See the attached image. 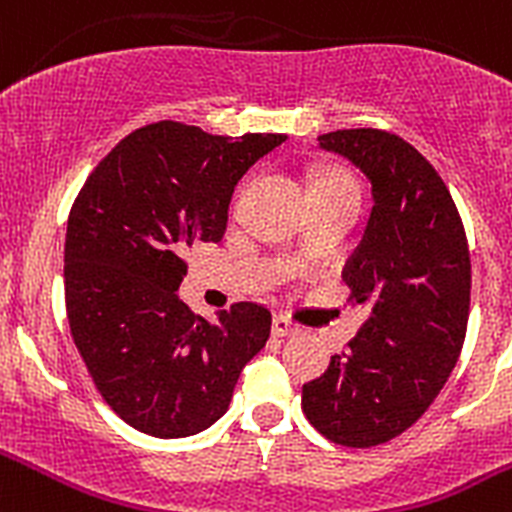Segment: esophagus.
Segmentation results:
<instances>
[{"label": "esophagus", "mask_w": 512, "mask_h": 512, "mask_svg": "<svg viewBox=\"0 0 512 512\" xmlns=\"http://www.w3.org/2000/svg\"><path fill=\"white\" fill-rule=\"evenodd\" d=\"M272 332H275L277 337H290V335H297V332H300V325H295L290 317L275 315L272 317Z\"/></svg>", "instance_id": "1"}]
</instances>
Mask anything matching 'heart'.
<instances>
[{
	"label": "heart",
	"mask_w": 512,
	"mask_h": 512,
	"mask_svg": "<svg viewBox=\"0 0 512 512\" xmlns=\"http://www.w3.org/2000/svg\"><path fill=\"white\" fill-rule=\"evenodd\" d=\"M315 185H350V187H357L355 180H352L350 175H345V172H325V175L317 177Z\"/></svg>",
	"instance_id": "b5f03b06"
}]
</instances>
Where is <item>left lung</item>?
Returning a JSON list of instances; mask_svg holds the SVG:
<instances>
[{"label": "left lung", "mask_w": 512, "mask_h": 512, "mask_svg": "<svg viewBox=\"0 0 512 512\" xmlns=\"http://www.w3.org/2000/svg\"><path fill=\"white\" fill-rule=\"evenodd\" d=\"M317 147L365 175L372 210L347 262L365 325L302 385L315 430L347 448L388 443L430 408L465 340L470 252L455 202L428 160L382 130H337Z\"/></svg>", "instance_id": "left-lung-1"}]
</instances>
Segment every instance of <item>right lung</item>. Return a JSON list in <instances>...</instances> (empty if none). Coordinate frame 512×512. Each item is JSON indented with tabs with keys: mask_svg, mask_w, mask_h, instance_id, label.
Wrapping results in <instances>:
<instances>
[{
	"mask_svg": "<svg viewBox=\"0 0 512 512\" xmlns=\"http://www.w3.org/2000/svg\"><path fill=\"white\" fill-rule=\"evenodd\" d=\"M285 140L147 124L99 162L69 212V330L102 398L140 433L190 438L217 423L270 337L267 307L237 302L210 322L177 290L182 252L222 240L235 185Z\"/></svg>",
	"mask_w": 512,
	"mask_h": 512,
	"instance_id": "right-lung-1",
	"label": "right lung"
}]
</instances>
